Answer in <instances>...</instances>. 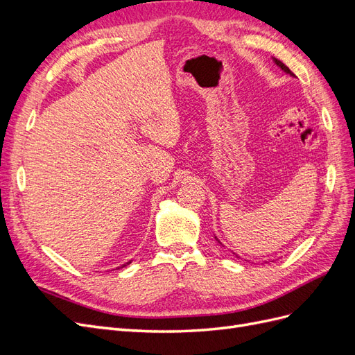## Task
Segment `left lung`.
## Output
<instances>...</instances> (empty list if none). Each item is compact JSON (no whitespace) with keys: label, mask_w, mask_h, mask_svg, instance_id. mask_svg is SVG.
<instances>
[{"label":"left lung","mask_w":355,"mask_h":355,"mask_svg":"<svg viewBox=\"0 0 355 355\" xmlns=\"http://www.w3.org/2000/svg\"><path fill=\"white\" fill-rule=\"evenodd\" d=\"M272 59H274V62L277 63V67H280V68H282V69H283L286 73H288V75H292V77H295V73H293L292 71H290V69H288V68L284 65V63H283L282 60H278V59H275V58H272ZM216 240H218V239H216ZM218 243H219V244H222L219 240H218Z\"/></svg>","instance_id":"left-lung-1"}]
</instances>
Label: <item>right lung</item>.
<instances>
[{
	"label": "right lung",
	"instance_id": "1",
	"mask_svg": "<svg viewBox=\"0 0 355 355\" xmlns=\"http://www.w3.org/2000/svg\"><path fill=\"white\" fill-rule=\"evenodd\" d=\"M128 263H132V261H128L127 263H124V265H121V266H118V268H116V270H120V268H124V266H127Z\"/></svg>",
	"mask_w": 355,
	"mask_h": 355
}]
</instances>
